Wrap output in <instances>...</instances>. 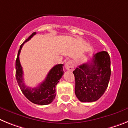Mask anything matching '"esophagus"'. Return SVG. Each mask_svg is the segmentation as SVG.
<instances>
[{
  "label": "esophagus",
  "mask_w": 128,
  "mask_h": 128,
  "mask_svg": "<svg viewBox=\"0 0 128 128\" xmlns=\"http://www.w3.org/2000/svg\"><path fill=\"white\" fill-rule=\"evenodd\" d=\"M75 68V64L72 60L68 61L65 64V68L68 71H73Z\"/></svg>",
  "instance_id": "esophagus-1"
}]
</instances>
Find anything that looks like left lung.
Instances as JSON below:
<instances>
[{
    "label": "left lung",
    "instance_id": "1",
    "mask_svg": "<svg viewBox=\"0 0 128 128\" xmlns=\"http://www.w3.org/2000/svg\"><path fill=\"white\" fill-rule=\"evenodd\" d=\"M111 61L105 51L94 55L91 62L76 68L75 75V93L80 102H95L99 99L108 86L111 75Z\"/></svg>",
    "mask_w": 128,
    "mask_h": 128
}]
</instances>
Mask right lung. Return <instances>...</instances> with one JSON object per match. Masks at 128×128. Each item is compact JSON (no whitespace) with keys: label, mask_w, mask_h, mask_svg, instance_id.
I'll return each instance as SVG.
<instances>
[{"label":"right lung","mask_w":128,"mask_h":128,"mask_svg":"<svg viewBox=\"0 0 128 128\" xmlns=\"http://www.w3.org/2000/svg\"><path fill=\"white\" fill-rule=\"evenodd\" d=\"M36 34L35 32L33 33L28 38L21 44L18 52L16 57L15 68H16V78L21 91L25 96L32 102L38 105H47L50 104L55 99L56 93L55 88L56 86L59 82L62 75L64 73L63 71L64 64H57L51 69L47 76L42 82L36 88L28 87L25 85L23 79L22 68L21 66L19 60V55L22 46L26 42L30 40Z\"/></svg>","instance_id":"right-lung-1"}]
</instances>
